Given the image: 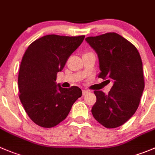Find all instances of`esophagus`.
Returning a JSON list of instances; mask_svg holds the SVG:
<instances>
[{
    "label": "esophagus",
    "mask_w": 155,
    "mask_h": 155,
    "mask_svg": "<svg viewBox=\"0 0 155 155\" xmlns=\"http://www.w3.org/2000/svg\"><path fill=\"white\" fill-rule=\"evenodd\" d=\"M87 93H88V90H85V89L82 90V95H85V94H86Z\"/></svg>",
    "instance_id": "obj_1"
}]
</instances>
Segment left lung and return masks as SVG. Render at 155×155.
Returning a JSON list of instances; mask_svg holds the SVG:
<instances>
[{
  "mask_svg": "<svg viewBox=\"0 0 155 155\" xmlns=\"http://www.w3.org/2000/svg\"><path fill=\"white\" fill-rule=\"evenodd\" d=\"M85 41L98 57V77L114 82L108 94L94 91L97 100L91 113L103 127L117 128L132 117L139 105L145 88L140 54L131 42L115 32L87 37Z\"/></svg>",
  "mask_w": 155,
  "mask_h": 155,
  "instance_id": "left-lung-1",
  "label": "left lung"
}]
</instances>
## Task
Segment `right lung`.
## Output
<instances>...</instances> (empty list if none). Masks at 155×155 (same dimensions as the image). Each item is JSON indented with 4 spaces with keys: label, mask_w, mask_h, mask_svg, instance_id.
<instances>
[{
    "label": "right lung",
    "mask_w": 155,
    "mask_h": 155,
    "mask_svg": "<svg viewBox=\"0 0 155 155\" xmlns=\"http://www.w3.org/2000/svg\"><path fill=\"white\" fill-rule=\"evenodd\" d=\"M85 35H48L33 41L22 57L18 76L19 97L30 119L45 128L66 119L74 102L82 96L77 86L57 85V74Z\"/></svg>",
    "instance_id": "right-lung-1"
}]
</instances>
